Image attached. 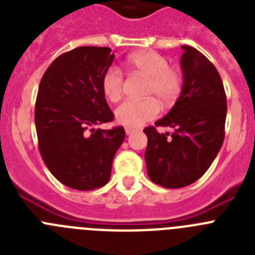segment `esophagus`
I'll return each mask as SVG.
<instances>
[{
	"label": "esophagus",
	"mask_w": 255,
	"mask_h": 255,
	"mask_svg": "<svg viewBox=\"0 0 255 255\" xmlns=\"http://www.w3.org/2000/svg\"><path fill=\"white\" fill-rule=\"evenodd\" d=\"M135 131V129H132V128H126L125 129V132H126V135H130V134H132V132Z\"/></svg>",
	"instance_id": "obj_1"
}]
</instances>
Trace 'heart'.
<instances>
[{
    "label": "heart",
    "instance_id": "b5f03b06",
    "mask_svg": "<svg viewBox=\"0 0 255 255\" xmlns=\"http://www.w3.org/2000/svg\"><path fill=\"white\" fill-rule=\"evenodd\" d=\"M128 65L134 73L147 78L141 101H125L115 111L116 121L128 128H136L153 120L159 114L158 98L163 105H171L179 97L182 76L176 69L170 67L164 56L154 51H139L128 57ZM102 92L110 102H119L124 93V75L116 66L107 69L102 76Z\"/></svg>",
    "mask_w": 255,
    "mask_h": 255
}]
</instances>
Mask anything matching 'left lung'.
Returning a JSON list of instances; mask_svg holds the SVG:
<instances>
[{
	"label": "left lung",
	"instance_id": "left-lung-1",
	"mask_svg": "<svg viewBox=\"0 0 255 255\" xmlns=\"http://www.w3.org/2000/svg\"><path fill=\"white\" fill-rule=\"evenodd\" d=\"M184 82L179 100L155 126L173 132L159 134L154 126L148 138V176L163 188L188 186L204 175L220 152L225 138L227 103L224 84L211 61L190 46H181Z\"/></svg>",
	"mask_w": 255,
	"mask_h": 255
}]
</instances>
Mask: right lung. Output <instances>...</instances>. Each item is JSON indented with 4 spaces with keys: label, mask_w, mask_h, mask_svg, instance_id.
<instances>
[{
    "label": "right lung",
    "mask_w": 255,
    "mask_h": 255,
    "mask_svg": "<svg viewBox=\"0 0 255 255\" xmlns=\"http://www.w3.org/2000/svg\"><path fill=\"white\" fill-rule=\"evenodd\" d=\"M108 47H78L58 56L40 80L35 102L39 152L51 173L76 190H93L111 177L114 157L125 139L102 92V76L114 62Z\"/></svg>",
    "instance_id": "add662e5"
}]
</instances>
